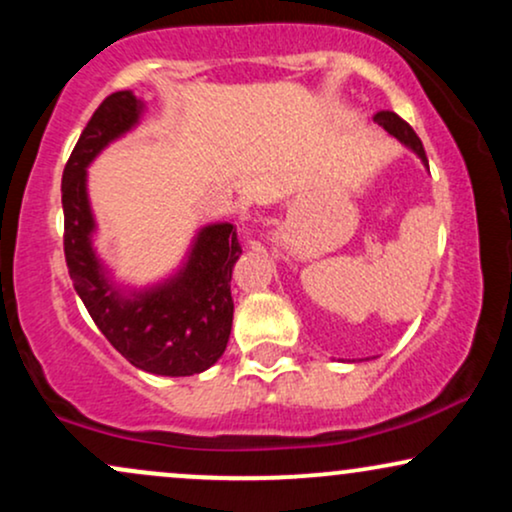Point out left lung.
I'll return each mask as SVG.
<instances>
[{
	"label": "left lung",
	"mask_w": 512,
	"mask_h": 512,
	"mask_svg": "<svg viewBox=\"0 0 512 512\" xmlns=\"http://www.w3.org/2000/svg\"><path fill=\"white\" fill-rule=\"evenodd\" d=\"M373 120L378 122V125L383 127L387 134H392V137L399 139V142H402V144H407L409 149L414 151V154L419 156L421 161H424L426 166H428V158H426L424 144H421V139L416 137V132H414V129H411V127L407 125V122L402 120V117H399L397 113H392V110H380V113H375Z\"/></svg>",
	"instance_id": "obj_1"
}]
</instances>
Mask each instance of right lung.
<instances>
[{"label":"right lung","mask_w":512,"mask_h":512,"mask_svg":"<svg viewBox=\"0 0 512 512\" xmlns=\"http://www.w3.org/2000/svg\"><path fill=\"white\" fill-rule=\"evenodd\" d=\"M144 103L117 91L98 105L62 173L64 257L88 315L132 366L154 375H195L226 351L233 325L231 274L240 248L233 223L197 233L190 255L173 276L149 289H120L98 260L86 192V168L142 117Z\"/></svg>","instance_id":"right-lung-1"}]
</instances>
